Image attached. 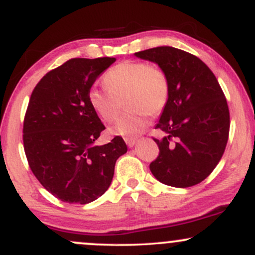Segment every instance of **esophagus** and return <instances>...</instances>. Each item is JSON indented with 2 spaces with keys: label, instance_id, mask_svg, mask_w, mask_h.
I'll return each mask as SVG.
<instances>
[{
  "label": "esophagus",
  "instance_id": "1",
  "mask_svg": "<svg viewBox=\"0 0 255 255\" xmlns=\"http://www.w3.org/2000/svg\"><path fill=\"white\" fill-rule=\"evenodd\" d=\"M125 141H126V144H127L128 147H133V146L136 144L137 139L136 137H125Z\"/></svg>",
  "mask_w": 255,
  "mask_h": 255
}]
</instances>
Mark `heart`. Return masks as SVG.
Segmentation results:
<instances>
[{"instance_id": "heart-1", "label": "heart", "mask_w": 255, "mask_h": 255, "mask_svg": "<svg viewBox=\"0 0 255 255\" xmlns=\"http://www.w3.org/2000/svg\"><path fill=\"white\" fill-rule=\"evenodd\" d=\"M105 87H91L89 102L104 122H114L122 109H128L114 126L113 133L135 136L145 128L147 115H159L170 93L169 78L156 64L125 61L104 74Z\"/></svg>"}]
</instances>
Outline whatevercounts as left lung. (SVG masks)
<instances>
[{
    "mask_svg": "<svg viewBox=\"0 0 255 255\" xmlns=\"http://www.w3.org/2000/svg\"><path fill=\"white\" fill-rule=\"evenodd\" d=\"M156 62L170 84L166 103L156 129L159 154L150 170L159 182L186 188L200 183L217 166L229 137L227 99L211 69L200 58L172 46L135 52Z\"/></svg>",
    "mask_w": 255,
    "mask_h": 255,
    "instance_id": "8db88e82",
    "label": "left lung"
}]
</instances>
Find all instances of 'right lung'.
I'll return each mask as SVG.
<instances>
[{
	"label": "right lung",
	"mask_w": 255,
	"mask_h": 255,
	"mask_svg": "<svg viewBox=\"0 0 255 255\" xmlns=\"http://www.w3.org/2000/svg\"><path fill=\"white\" fill-rule=\"evenodd\" d=\"M114 57L71 58L46 73L28 102L22 141L28 165L58 200L89 204L109 188L127 145L116 135L95 146L105 129L89 102V91Z\"/></svg>",
	"instance_id": "right-lung-1"
}]
</instances>
